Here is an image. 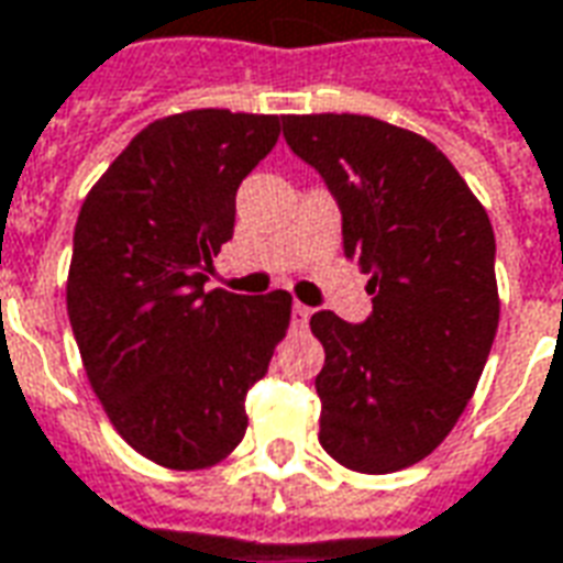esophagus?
<instances>
[{"label":"esophagus","instance_id":"1","mask_svg":"<svg viewBox=\"0 0 563 563\" xmlns=\"http://www.w3.org/2000/svg\"><path fill=\"white\" fill-rule=\"evenodd\" d=\"M310 320V308H305V305H298L295 301L292 305V329H305Z\"/></svg>","mask_w":563,"mask_h":563}]
</instances>
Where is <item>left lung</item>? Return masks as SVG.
I'll return each mask as SVG.
<instances>
[{
  "mask_svg": "<svg viewBox=\"0 0 563 563\" xmlns=\"http://www.w3.org/2000/svg\"><path fill=\"white\" fill-rule=\"evenodd\" d=\"M283 136L341 210L344 255L368 274L372 313L310 317L320 445L356 473H396L442 445L497 335L494 228L454 164L368 115H286Z\"/></svg>",
  "mask_w": 563,
  "mask_h": 563,
  "instance_id": "8db88e82",
  "label": "left lung"
}]
</instances>
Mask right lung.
<instances>
[{
  "mask_svg": "<svg viewBox=\"0 0 563 563\" xmlns=\"http://www.w3.org/2000/svg\"><path fill=\"white\" fill-rule=\"evenodd\" d=\"M280 136L277 115L195 109L131 140L81 203L66 310L81 363L124 442L170 470H203L246 432L292 295L210 289L234 238L241 183Z\"/></svg>",
  "mask_w": 563,
  "mask_h": 563,
  "instance_id": "right-lung-1",
  "label": "right lung"
}]
</instances>
